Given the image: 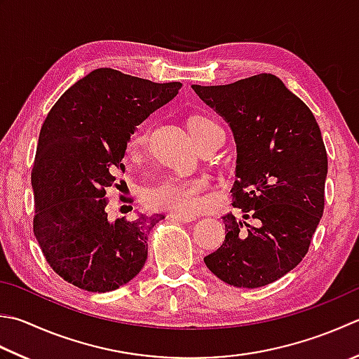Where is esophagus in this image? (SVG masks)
Here are the masks:
<instances>
[{
	"instance_id": "34e87169",
	"label": "esophagus",
	"mask_w": 359,
	"mask_h": 359,
	"mask_svg": "<svg viewBox=\"0 0 359 359\" xmlns=\"http://www.w3.org/2000/svg\"><path fill=\"white\" fill-rule=\"evenodd\" d=\"M172 219H177V221H182V222H191L194 221V216L193 215H182V213H172L170 215Z\"/></svg>"
}]
</instances>
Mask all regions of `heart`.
<instances>
[{"mask_svg": "<svg viewBox=\"0 0 359 359\" xmlns=\"http://www.w3.org/2000/svg\"><path fill=\"white\" fill-rule=\"evenodd\" d=\"M210 118L194 116L189 119V130H191L196 142H202L207 133L216 128ZM147 144V132L140 130L133 135L129 143V154L132 157L138 156ZM208 187L205 177H166L147 189L146 202L154 208L171 210L175 213L188 215L194 213L202 205L203 191Z\"/></svg>", "mask_w": 359, "mask_h": 359, "instance_id": "heart-1", "label": "heart"}]
</instances>
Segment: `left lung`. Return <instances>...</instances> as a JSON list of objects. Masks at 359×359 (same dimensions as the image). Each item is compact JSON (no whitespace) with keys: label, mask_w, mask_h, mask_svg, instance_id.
Returning a JSON list of instances; mask_svg holds the SVG:
<instances>
[{"label":"left lung","mask_w":359,"mask_h":359,"mask_svg":"<svg viewBox=\"0 0 359 359\" xmlns=\"http://www.w3.org/2000/svg\"><path fill=\"white\" fill-rule=\"evenodd\" d=\"M191 88L233 133L231 194L243 213L241 219L222 217L226 240L203 262L231 286L269 285L306 255L324 213L328 161L320 129L306 104L273 74Z\"/></svg>","instance_id":"8db88e82"}]
</instances>
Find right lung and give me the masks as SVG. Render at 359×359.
I'll list each match as a JSON object with an SVG mask.
<instances>
[{"label": "right lung", "instance_id": "1", "mask_svg": "<svg viewBox=\"0 0 359 359\" xmlns=\"http://www.w3.org/2000/svg\"><path fill=\"white\" fill-rule=\"evenodd\" d=\"M180 82L156 83L97 68L73 83L41 126L31 174L34 235L55 273L81 290L109 292L143 269L147 235L163 215L110 221L105 188L137 126L174 100Z\"/></svg>", "mask_w": 359, "mask_h": 359}]
</instances>
